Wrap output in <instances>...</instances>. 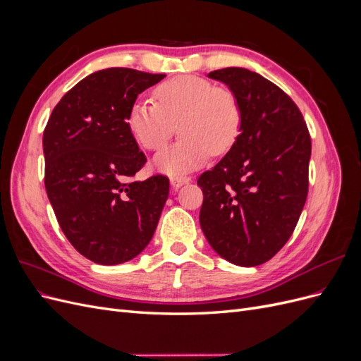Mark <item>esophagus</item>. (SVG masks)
<instances>
[{
    "label": "esophagus",
    "mask_w": 361,
    "mask_h": 361,
    "mask_svg": "<svg viewBox=\"0 0 361 361\" xmlns=\"http://www.w3.org/2000/svg\"><path fill=\"white\" fill-rule=\"evenodd\" d=\"M191 180V178H188V176H173L171 179H170V183H171V187L174 188V190H179L182 185H185V183H188Z\"/></svg>",
    "instance_id": "esophagus-1"
}]
</instances>
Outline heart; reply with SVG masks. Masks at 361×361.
Listing matches in <instances>:
<instances>
[{
  "instance_id": "b5f03b06",
  "label": "heart",
  "mask_w": 361,
  "mask_h": 361,
  "mask_svg": "<svg viewBox=\"0 0 361 361\" xmlns=\"http://www.w3.org/2000/svg\"><path fill=\"white\" fill-rule=\"evenodd\" d=\"M154 99H135L126 125L137 143L147 150L166 145L178 125L182 137L154 158L158 171L182 176L204 164L211 152L220 155L235 145L243 125V108L227 87H216L200 76H178L159 84Z\"/></svg>"
}]
</instances>
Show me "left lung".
I'll return each instance as SVG.
<instances>
[{
	"mask_svg": "<svg viewBox=\"0 0 361 361\" xmlns=\"http://www.w3.org/2000/svg\"><path fill=\"white\" fill-rule=\"evenodd\" d=\"M239 99L235 145L197 180L200 227L214 248L239 267L265 264L288 243L309 191L312 141L301 111L264 76L243 68L211 72Z\"/></svg>",
	"mask_w": 361,
	"mask_h": 361,
	"instance_id": "obj_1",
	"label": "left lung"
}]
</instances>
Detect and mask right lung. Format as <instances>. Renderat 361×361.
<instances>
[{"label": "right lung", "instance_id": "1", "mask_svg": "<svg viewBox=\"0 0 361 361\" xmlns=\"http://www.w3.org/2000/svg\"><path fill=\"white\" fill-rule=\"evenodd\" d=\"M164 73L110 68L61 97L43 133L45 188L63 233L99 265L138 256L155 233L170 182L130 180L146 157L126 125L137 96Z\"/></svg>", "mask_w": 361, "mask_h": 361}]
</instances>
